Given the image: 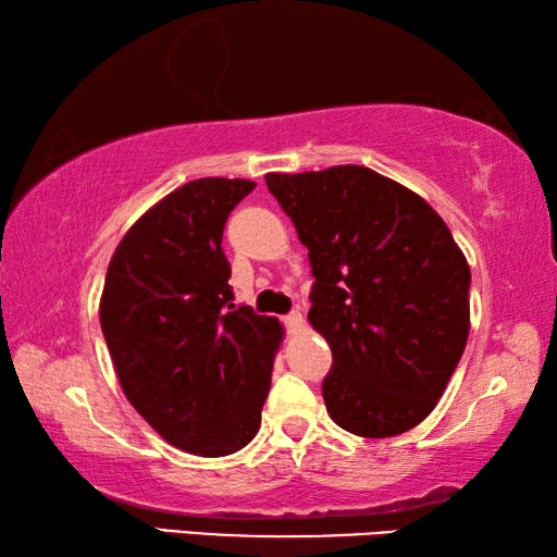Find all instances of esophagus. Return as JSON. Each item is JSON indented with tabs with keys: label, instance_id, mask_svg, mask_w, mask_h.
<instances>
[{
	"label": "esophagus",
	"instance_id": "obj_1",
	"mask_svg": "<svg viewBox=\"0 0 557 557\" xmlns=\"http://www.w3.org/2000/svg\"><path fill=\"white\" fill-rule=\"evenodd\" d=\"M282 322H285V326L289 329V332H297V329L301 326V322H305V319H301V312H299V309H292L289 314L282 317Z\"/></svg>",
	"mask_w": 557,
	"mask_h": 557
}]
</instances>
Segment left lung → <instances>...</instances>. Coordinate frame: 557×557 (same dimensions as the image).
Listing matches in <instances>:
<instances>
[{"instance_id": "left-lung-1", "label": "left lung", "mask_w": 557, "mask_h": 557, "mask_svg": "<svg viewBox=\"0 0 557 557\" xmlns=\"http://www.w3.org/2000/svg\"><path fill=\"white\" fill-rule=\"evenodd\" d=\"M309 250V322L332 346L338 428L393 437L428 418L469 336V265L445 221L373 169L268 174Z\"/></svg>"}]
</instances>
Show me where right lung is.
Wrapping results in <instances>:
<instances>
[{
	"label": "right lung",
	"instance_id": "add662e5",
	"mask_svg": "<svg viewBox=\"0 0 557 557\" xmlns=\"http://www.w3.org/2000/svg\"><path fill=\"white\" fill-rule=\"evenodd\" d=\"M256 184L178 186L120 240L100 326L127 400L174 447L223 457L258 435L282 326L233 305L223 228Z\"/></svg>",
	"mask_w": 557,
	"mask_h": 557
}]
</instances>
